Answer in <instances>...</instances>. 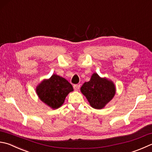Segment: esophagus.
<instances>
[{
  "label": "esophagus",
  "mask_w": 152,
  "mask_h": 152,
  "mask_svg": "<svg viewBox=\"0 0 152 152\" xmlns=\"http://www.w3.org/2000/svg\"><path fill=\"white\" fill-rule=\"evenodd\" d=\"M73 88L75 91H79L80 88V85H73Z\"/></svg>",
  "instance_id": "34e87169"
}]
</instances>
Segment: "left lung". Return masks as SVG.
Segmentation results:
<instances>
[{
    "instance_id": "obj_1",
    "label": "left lung",
    "mask_w": 152,
    "mask_h": 152,
    "mask_svg": "<svg viewBox=\"0 0 152 152\" xmlns=\"http://www.w3.org/2000/svg\"><path fill=\"white\" fill-rule=\"evenodd\" d=\"M81 91L91 107L95 109H102L113 99L116 93V88L113 81L107 78H101L94 73L90 81L82 85Z\"/></svg>"
}]
</instances>
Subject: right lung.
<instances>
[{
    "instance_id": "right-lung-1",
    "label": "right lung",
    "mask_w": 152,
    "mask_h": 152,
    "mask_svg": "<svg viewBox=\"0 0 152 152\" xmlns=\"http://www.w3.org/2000/svg\"><path fill=\"white\" fill-rule=\"evenodd\" d=\"M73 91L71 83L56 74L49 79L42 81L36 87V93L39 99L52 109L61 107L67 94Z\"/></svg>"
}]
</instances>
